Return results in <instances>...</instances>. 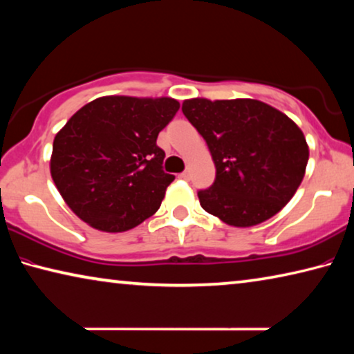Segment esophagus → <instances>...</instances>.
<instances>
[{
    "mask_svg": "<svg viewBox=\"0 0 354 354\" xmlns=\"http://www.w3.org/2000/svg\"><path fill=\"white\" fill-rule=\"evenodd\" d=\"M179 176H181L183 179H186V181H189V179H190V171H189V170H186V171H183V173H181V175H179Z\"/></svg>",
    "mask_w": 354,
    "mask_h": 354,
    "instance_id": "1",
    "label": "esophagus"
}]
</instances>
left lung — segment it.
<instances>
[{
  "mask_svg": "<svg viewBox=\"0 0 354 354\" xmlns=\"http://www.w3.org/2000/svg\"><path fill=\"white\" fill-rule=\"evenodd\" d=\"M186 115L209 148L216 179L201 207L227 225L254 227L293 198L306 175L308 145L293 120L261 100L186 99Z\"/></svg>",
  "mask_w": 354,
  "mask_h": 354,
  "instance_id": "8db88e82",
  "label": "left lung"
}]
</instances>
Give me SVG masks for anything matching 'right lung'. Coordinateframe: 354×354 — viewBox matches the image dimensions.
Masks as SVG:
<instances>
[{"label": "right lung", "instance_id": "1", "mask_svg": "<svg viewBox=\"0 0 354 354\" xmlns=\"http://www.w3.org/2000/svg\"><path fill=\"white\" fill-rule=\"evenodd\" d=\"M178 110L171 97L104 96L71 116L53 140L50 173L77 217L121 233L159 209L175 176L162 170L156 140Z\"/></svg>", "mask_w": 354, "mask_h": 354}]
</instances>
